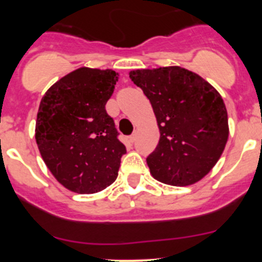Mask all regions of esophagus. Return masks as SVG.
I'll list each match as a JSON object with an SVG mask.
<instances>
[{
	"instance_id": "esophagus-1",
	"label": "esophagus",
	"mask_w": 262,
	"mask_h": 262,
	"mask_svg": "<svg viewBox=\"0 0 262 262\" xmlns=\"http://www.w3.org/2000/svg\"><path fill=\"white\" fill-rule=\"evenodd\" d=\"M136 139H137V133H133V134H132V136H129V141H130L132 143H133V142L136 141Z\"/></svg>"
}]
</instances>
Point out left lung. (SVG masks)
<instances>
[{
    "label": "left lung",
    "mask_w": 262,
    "mask_h": 262,
    "mask_svg": "<svg viewBox=\"0 0 262 262\" xmlns=\"http://www.w3.org/2000/svg\"><path fill=\"white\" fill-rule=\"evenodd\" d=\"M129 77L143 90L160 128V142L147 157L153 178L175 186L204 178L228 139V115L219 92L181 67L137 70Z\"/></svg>",
    "instance_id": "8db88e82"
}]
</instances>
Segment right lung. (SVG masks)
I'll return each mask as SVG.
<instances>
[{
    "label": "right lung",
    "mask_w": 262,
    "mask_h": 262,
    "mask_svg": "<svg viewBox=\"0 0 262 262\" xmlns=\"http://www.w3.org/2000/svg\"><path fill=\"white\" fill-rule=\"evenodd\" d=\"M118 73L82 67L46 92L35 139L50 172L68 190L94 194L112 185L126 148L105 105Z\"/></svg>",
    "instance_id": "1"
}]
</instances>
